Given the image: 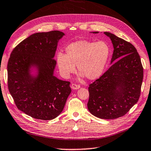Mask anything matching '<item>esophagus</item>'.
Listing matches in <instances>:
<instances>
[{
	"mask_svg": "<svg viewBox=\"0 0 151 151\" xmlns=\"http://www.w3.org/2000/svg\"><path fill=\"white\" fill-rule=\"evenodd\" d=\"M71 87L72 89H78L80 88V85H77L76 83H72L71 85Z\"/></svg>",
	"mask_w": 151,
	"mask_h": 151,
	"instance_id": "esophagus-1",
	"label": "esophagus"
}]
</instances>
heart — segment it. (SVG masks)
<instances>
[{
    "instance_id": "heart-1",
    "label": "heart",
    "mask_w": 151,
    "mask_h": 151,
    "mask_svg": "<svg viewBox=\"0 0 151 151\" xmlns=\"http://www.w3.org/2000/svg\"><path fill=\"white\" fill-rule=\"evenodd\" d=\"M110 55V47L104 41L79 40L69 44L66 48V54L58 53L57 62L60 71L68 76L76 70L85 78L93 80L102 74Z\"/></svg>"
}]
</instances>
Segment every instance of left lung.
Here are the masks:
<instances>
[{
	"label": "left lung",
	"mask_w": 151,
	"mask_h": 151,
	"mask_svg": "<svg viewBox=\"0 0 151 151\" xmlns=\"http://www.w3.org/2000/svg\"><path fill=\"white\" fill-rule=\"evenodd\" d=\"M104 34L113 45L111 63H115L89 85L87 107L96 117L115 119L127 114L139 100L143 68L139 55L131 43L110 32Z\"/></svg>",
	"instance_id": "left-lung-1"
}]
</instances>
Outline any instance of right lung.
<instances>
[{
    "instance_id": "right-lung-1",
    "label": "right lung",
    "mask_w": 151,
    "mask_h": 151,
    "mask_svg": "<svg viewBox=\"0 0 151 151\" xmlns=\"http://www.w3.org/2000/svg\"><path fill=\"white\" fill-rule=\"evenodd\" d=\"M64 35L59 30L33 34L14 48L9 58L8 90L17 108L32 118H56L72 91L70 81L53 76L57 43ZM31 65L38 68L36 78L29 73Z\"/></svg>"
}]
</instances>
